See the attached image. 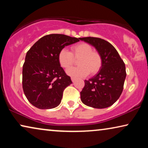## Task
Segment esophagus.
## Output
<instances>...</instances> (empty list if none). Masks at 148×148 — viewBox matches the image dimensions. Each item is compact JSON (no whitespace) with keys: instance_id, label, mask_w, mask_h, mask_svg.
<instances>
[{"instance_id":"obj_1","label":"esophagus","mask_w":148,"mask_h":148,"mask_svg":"<svg viewBox=\"0 0 148 148\" xmlns=\"http://www.w3.org/2000/svg\"><path fill=\"white\" fill-rule=\"evenodd\" d=\"M75 79H76L75 77H71V81H72L73 82H74L75 81Z\"/></svg>"}]
</instances>
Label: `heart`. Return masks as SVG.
<instances>
[{
	"instance_id": "obj_1",
	"label": "heart",
	"mask_w": 148,
	"mask_h": 148,
	"mask_svg": "<svg viewBox=\"0 0 148 148\" xmlns=\"http://www.w3.org/2000/svg\"><path fill=\"white\" fill-rule=\"evenodd\" d=\"M71 52L66 48H62L58 52V60L62 67L68 69L74 63V58L79 59L78 66L72 67L67 70L71 76L85 77L90 73L92 75L100 71L102 66V58L96 50H94L90 44L80 42L71 47Z\"/></svg>"
}]
</instances>
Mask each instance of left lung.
I'll return each mask as SVG.
<instances>
[{
    "instance_id": "8db88e82",
    "label": "left lung",
    "mask_w": 148,
    "mask_h": 148,
    "mask_svg": "<svg viewBox=\"0 0 148 148\" xmlns=\"http://www.w3.org/2000/svg\"><path fill=\"white\" fill-rule=\"evenodd\" d=\"M81 40L95 47L102 58L98 73L89 80L80 92L84 104L95 108H105L114 104L122 94L126 77L123 60L110 43L99 38H81Z\"/></svg>"
}]
</instances>
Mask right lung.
Masks as SVG:
<instances>
[{
  "mask_svg": "<svg viewBox=\"0 0 148 148\" xmlns=\"http://www.w3.org/2000/svg\"><path fill=\"white\" fill-rule=\"evenodd\" d=\"M81 38L63 34L44 36L28 50L22 72V86L26 98L40 109H50L61 102L63 91L72 84L58 60V52Z\"/></svg>",
  "mask_w": 148,
  "mask_h": 148,
  "instance_id": "1",
  "label": "right lung"
}]
</instances>
